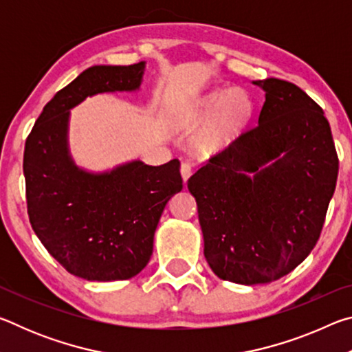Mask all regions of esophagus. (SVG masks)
<instances>
[{
    "instance_id": "34e87169",
    "label": "esophagus",
    "mask_w": 352,
    "mask_h": 352,
    "mask_svg": "<svg viewBox=\"0 0 352 352\" xmlns=\"http://www.w3.org/2000/svg\"><path fill=\"white\" fill-rule=\"evenodd\" d=\"M180 172H182V177H183V182L186 183L188 178L192 174V166H190L189 162H183L180 166Z\"/></svg>"
}]
</instances>
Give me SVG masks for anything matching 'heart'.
<instances>
[{"label":"heart","mask_w":352,"mask_h":352,"mask_svg":"<svg viewBox=\"0 0 352 352\" xmlns=\"http://www.w3.org/2000/svg\"><path fill=\"white\" fill-rule=\"evenodd\" d=\"M252 113V98L245 91L239 88H216L195 102L189 121L201 124L216 116L214 140L226 141L245 126Z\"/></svg>","instance_id":"heart-1"}]
</instances>
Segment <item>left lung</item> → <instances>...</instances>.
Listing matches in <instances>:
<instances>
[{
    "mask_svg": "<svg viewBox=\"0 0 352 352\" xmlns=\"http://www.w3.org/2000/svg\"><path fill=\"white\" fill-rule=\"evenodd\" d=\"M253 83L265 91L258 126L188 180L208 264L220 279L245 285L276 281L307 258L338 174L321 107L287 80Z\"/></svg>",
    "mask_w": 352,
    "mask_h": 352,
    "instance_id": "8db88e82",
    "label": "left lung"
}]
</instances>
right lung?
<instances>
[{
  "label": "right lung",
  "instance_id": "right-lung-1",
  "mask_svg": "<svg viewBox=\"0 0 352 352\" xmlns=\"http://www.w3.org/2000/svg\"><path fill=\"white\" fill-rule=\"evenodd\" d=\"M146 62L96 65L62 88L35 121L25 146L28 214L45 248L87 281L129 279L144 269L166 204L183 189L180 162L140 160L107 172L79 168L69 153V110L99 93L140 90Z\"/></svg>",
  "mask_w": 352,
  "mask_h": 352
}]
</instances>
